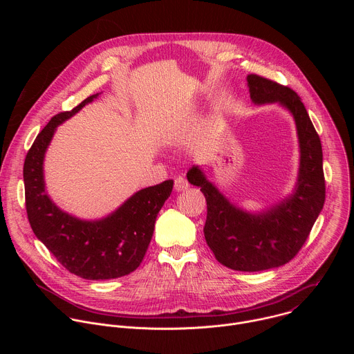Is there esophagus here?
Listing matches in <instances>:
<instances>
[{"mask_svg": "<svg viewBox=\"0 0 354 354\" xmlns=\"http://www.w3.org/2000/svg\"><path fill=\"white\" fill-rule=\"evenodd\" d=\"M187 186H189V183L183 176H176L175 178V190L176 192H182V190L187 189Z\"/></svg>", "mask_w": 354, "mask_h": 354, "instance_id": "34e87169", "label": "esophagus"}]
</instances>
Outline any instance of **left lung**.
Listing matches in <instances>:
<instances>
[{
    "mask_svg": "<svg viewBox=\"0 0 354 354\" xmlns=\"http://www.w3.org/2000/svg\"><path fill=\"white\" fill-rule=\"evenodd\" d=\"M254 104H280L294 118L299 142L295 190L262 213H248L206 179L198 167L187 172L207 201L205 238L216 259L234 270L261 272L290 262L306 243L325 203V178L319 136L299 96L265 77H246Z\"/></svg>",
    "mask_w": 354,
    "mask_h": 354,
    "instance_id": "left-lung-1",
    "label": "left lung"
}]
</instances>
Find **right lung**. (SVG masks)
<instances>
[{
	"mask_svg": "<svg viewBox=\"0 0 354 354\" xmlns=\"http://www.w3.org/2000/svg\"><path fill=\"white\" fill-rule=\"evenodd\" d=\"M97 95L88 96L70 112L53 116L37 134L25 158L24 182L26 213L37 239L68 272L86 280H109L126 276L140 266L174 180L138 190L116 212L95 221L70 216L50 200L43 178L46 149L57 126Z\"/></svg>",
	"mask_w": 354,
	"mask_h": 354,
	"instance_id": "1",
	"label": "right lung"
}]
</instances>
